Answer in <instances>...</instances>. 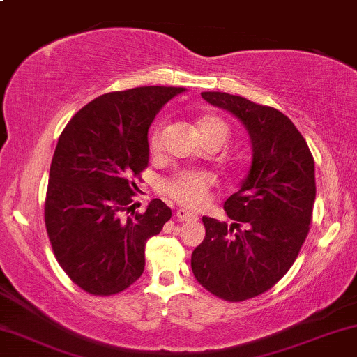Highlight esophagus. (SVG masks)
<instances>
[{"label":"esophagus","mask_w":357,"mask_h":357,"mask_svg":"<svg viewBox=\"0 0 357 357\" xmlns=\"http://www.w3.org/2000/svg\"><path fill=\"white\" fill-rule=\"evenodd\" d=\"M175 217H177V220H180V222H187V220H197L195 213H190L188 210H183V208L177 210V212H175Z\"/></svg>","instance_id":"1"}]
</instances>
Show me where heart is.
Here are the masks:
<instances>
[{
    "instance_id": "1",
    "label": "heart",
    "mask_w": 357,
    "mask_h": 357,
    "mask_svg": "<svg viewBox=\"0 0 357 357\" xmlns=\"http://www.w3.org/2000/svg\"><path fill=\"white\" fill-rule=\"evenodd\" d=\"M200 137L205 145L215 144L222 147L227 142L228 126L220 117L204 116L197 124ZM162 139H164V126L158 124L153 127L149 139V149L152 153H157L162 149ZM213 185V178L204 172H180L167 182L165 190L178 204L188 206V208H199L208 199L210 188Z\"/></svg>"
}]
</instances>
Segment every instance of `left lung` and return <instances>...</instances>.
I'll use <instances>...</instances> for the list:
<instances>
[{
  "label": "left lung",
  "instance_id": "8db88e82",
  "mask_svg": "<svg viewBox=\"0 0 357 357\" xmlns=\"http://www.w3.org/2000/svg\"><path fill=\"white\" fill-rule=\"evenodd\" d=\"M243 124L252 165L228 197L225 222L204 217L205 238L193 250L199 283L225 301L268 291L286 275L310 231L316 199L314 160L300 130L283 112L227 92H202Z\"/></svg>",
  "mask_w": 357,
  "mask_h": 357
}]
</instances>
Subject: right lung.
Instances as JSON below:
<instances>
[{
    "label": "right lung",
    "mask_w": 357,
    "mask_h": 357,
    "mask_svg": "<svg viewBox=\"0 0 357 357\" xmlns=\"http://www.w3.org/2000/svg\"><path fill=\"white\" fill-rule=\"evenodd\" d=\"M185 91L145 86L107 92L86 104L57 140L44 222L57 263L94 296L121 293L140 278L145 243L172 217L158 199L135 212L134 177L149 164L152 121Z\"/></svg>",
    "instance_id": "1"
}]
</instances>
